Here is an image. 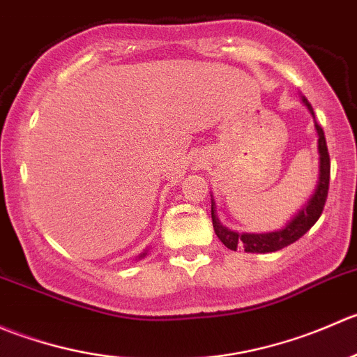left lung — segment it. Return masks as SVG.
Segmentation results:
<instances>
[{"instance_id": "left-lung-1", "label": "left lung", "mask_w": 357, "mask_h": 357, "mask_svg": "<svg viewBox=\"0 0 357 357\" xmlns=\"http://www.w3.org/2000/svg\"><path fill=\"white\" fill-rule=\"evenodd\" d=\"M302 102L305 107L309 109L310 114L314 118L312 105L309 104L305 97H302ZM314 128L317 132V153H319V180H317L316 190H314L312 197L307 201L305 206L284 225L283 229L274 232H264V234H248V232L231 231V229L224 227L217 217V210H215V201L211 199V222H213V229L217 238L227 246L229 250H245L246 253H271L278 252V250L284 248V246L291 245L297 239L302 238L310 227L317 222V218L323 213L324 203L328 197V187H330V154H328L326 139H324V132L316 121H314Z\"/></svg>"}]
</instances>
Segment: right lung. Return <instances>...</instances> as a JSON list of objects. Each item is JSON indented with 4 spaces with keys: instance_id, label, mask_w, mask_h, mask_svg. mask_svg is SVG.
Masks as SVG:
<instances>
[{
    "instance_id": "right-lung-1",
    "label": "right lung",
    "mask_w": 357,
    "mask_h": 357,
    "mask_svg": "<svg viewBox=\"0 0 357 357\" xmlns=\"http://www.w3.org/2000/svg\"><path fill=\"white\" fill-rule=\"evenodd\" d=\"M144 255H146V253H144ZM144 255H142V257H144Z\"/></svg>"
}]
</instances>
